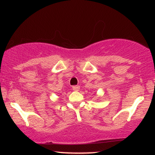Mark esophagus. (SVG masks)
Instances as JSON below:
<instances>
[{"label": "esophagus", "instance_id": "esophagus-1", "mask_svg": "<svg viewBox=\"0 0 155 155\" xmlns=\"http://www.w3.org/2000/svg\"><path fill=\"white\" fill-rule=\"evenodd\" d=\"M72 89H73V90H74V91H78V90H79L80 87L77 86V85H75V86H73Z\"/></svg>", "mask_w": 155, "mask_h": 155}]
</instances>
